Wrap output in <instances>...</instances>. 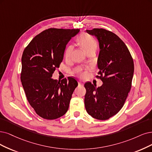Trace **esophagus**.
Listing matches in <instances>:
<instances>
[{"label": "esophagus", "mask_w": 152, "mask_h": 152, "mask_svg": "<svg viewBox=\"0 0 152 152\" xmlns=\"http://www.w3.org/2000/svg\"><path fill=\"white\" fill-rule=\"evenodd\" d=\"M78 85L79 86H83V83H81V82H80V81H79L78 82Z\"/></svg>", "instance_id": "esophagus-1"}]
</instances>
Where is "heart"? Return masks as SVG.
Masks as SVG:
<instances>
[{
	"mask_svg": "<svg viewBox=\"0 0 152 152\" xmlns=\"http://www.w3.org/2000/svg\"><path fill=\"white\" fill-rule=\"evenodd\" d=\"M76 41L80 47L87 53L91 50L95 51V50L97 48L96 41L91 35L87 33H83L80 34L77 37ZM72 49L73 48L72 46H68L66 48L64 57L66 59H69Z\"/></svg>",
	"mask_w": 152,
	"mask_h": 152,
	"instance_id": "heart-1",
	"label": "heart"
}]
</instances>
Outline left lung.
<instances>
[{
  "mask_svg": "<svg viewBox=\"0 0 152 152\" xmlns=\"http://www.w3.org/2000/svg\"><path fill=\"white\" fill-rule=\"evenodd\" d=\"M86 32L98 39L99 71L96 77L103 83L98 88L90 82L85 84V108L94 118L106 120L118 113L124 105L132 87L133 60L126 44L115 33L103 28Z\"/></svg>",
  "mask_w": 152,
  "mask_h": 152,
  "instance_id": "obj_1",
  "label": "left lung"
}]
</instances>
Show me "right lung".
Here are the masks:
<instances>
[{
	"instance_id": "obj_1",
	"label": "right lung",
	"mask_w": 152,
	"mask_h": 152,
	"mask_svg": "<svg viewBox=\"0 0 152 152\" xmlns=\"http://www.w3.org/2000/svg\"><path fill=\"white\" fill-rule=\"evenodd\" d=\"M79 31L50 28L34 37L22 54V85L28 102L42 118L57 119L68 110L77 81L51 77L63 61L66 44Z\"/></svg>"
}]
</instances>
